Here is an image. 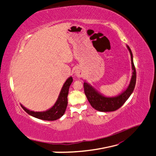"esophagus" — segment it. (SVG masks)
Returning a JSON list of instances; mask_svg holds the SVG:
<instances>
[{
    "label": "esophagus",
    "mask_w": 156,
    "mask_h": 156,
    "mask_svg": "<svg viewBox=\"0 0 156 156\" xmlns=\"http://www.w3.org/2000/svg\"><path fill=\"white\" fill-rule=\"evenodd\" d=\"M75 74H76V76L78 78H82L83 76L82 71L80 69H76V70L75 71Z\"/></svg>",
    "instance_id": "1"
}]
</instances>
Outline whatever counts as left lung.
Listing matches in <instances>:
<instances>
[{
  "label": "left lung",
  "mask_w": 156,
  "mask_h": 156,
  "mask_svg": "<svg viewBox=\"0 0 156 156\" xmlns=\"http://www.w3.org/2000/svg\"><path fill=\"white\" fill-rule=\"evenodd\" d=\"M126 47L130 54L133 73H132L130 83L125 91H123L117 96L107 97L99 92L90 83L86 82L83 83V88H84L86 98L91 105L95 109L101 111V112H110V111H116L125 103L132 93L133 92L136 84V69L133 62V53L130 47L128 45H126Z\"/></svg>",
  "instance_id": "left-lung-1"
}]
</instances>
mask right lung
<instances>
[{"label":"right lung","instance_id":"obj_1","mask_svg":"<svg viewBox=\"0 0 156 156\" xmlns=\"http://www.w3.org/2000/svg\"><path fill=\"white\" fill-rule=\"evenodd\" d=\"M73 77L68 78L62 87L61 92L59 94L57 101L50 109L45 111H34L26 108L20 104L22 109L31 116L44 121H55L61 118L65 114L68 105V94L70 86L73 82Z\"/></svg>","mask_w":156,"mask_h":156}]
</instances>
